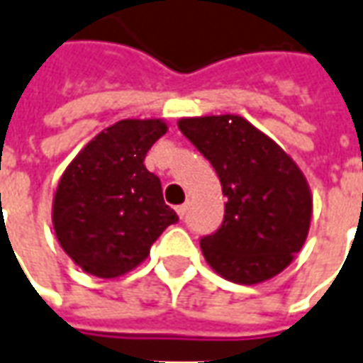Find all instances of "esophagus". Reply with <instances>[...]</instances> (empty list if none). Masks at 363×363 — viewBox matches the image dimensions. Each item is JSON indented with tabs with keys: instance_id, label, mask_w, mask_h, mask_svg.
Masks as SVG:
<instances>
[{
	"instance_id": "1",
	"label": "esophagus",
	"mask_w": 363,
	"mask_h": 363,
	"mask_svg": "<svg viewBox=\"0 0 363 363\" xmlns=\"http://www.w3.org/2000/svg\"><path fill=\"white\" fill-rule=\"evenodd\" d=\"M186 210H189V204H181V206H177V214H179L181 220L186 216Z\"/></svg>"
}]
</instances>
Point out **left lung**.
Masks as SVG:
<instances>
[{
  "mask_svg": "<svg viewBox=\"0 0 363 363\" xmlns=\"http://www.w3.org/2000/svg\"><path fill=\"white\" fill-rule=\"evenodd\" d=\"M179 129L214 167L228 199L222 225L200 240L208 265L242 285L275 277L301 252L311 228L305 174L240 116L184 118Z\"/></svg>",
  "mask_w": 363,
  "mask_h": 363,
  "instance_id": "8db88e82",
  "label": "left lung"
}]
</instances>
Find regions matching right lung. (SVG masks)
<instances>
[{
	"label": "right lung",
	"mask_w": 363,
	"mask_h": 363,
	"mask_svg": "<svg viewBox=\"0 0 363 363\" xmlns=\"http://www.w3.org/2000/svg\"><path fill=\"white\" fill-rule=\"evenodd\" d=\"M167 133L163 120H121L98 133L58 182L52 225L78 267L120 277L149 255L164 228L179 222L163 200L159 177L145 169L147 151Z\"/></svg>",
	"instance_id": "obj_1"
}]
</instances>
